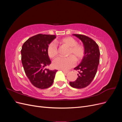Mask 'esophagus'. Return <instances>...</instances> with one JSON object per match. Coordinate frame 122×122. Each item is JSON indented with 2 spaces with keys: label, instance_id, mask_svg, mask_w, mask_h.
Masks as SVG:
<instances>
[{
  "label": "esophagus",
  "instance_id": "1",
  "mask_svg": "<svg viewBox=\"0 0 122 122\" xmlns=\"http://www.w3.org/2000/svg\"><path fill=\"white\" fill-rule=\"evenodd\" d=\"M62 71L64 73H65V74H67L69 72V71H65V70H62Z\"/></svg>",
  "mask_w": 122,
  "mask_h": 122
}]
</instances>
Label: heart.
Segmentation results:
<instances>
[{"mask_svg":"<svg viewBox=\"0 0 122 122\" xmlns=\"http://www.w3.org/2000/svg\"><path fill=\"white\" fill-rule=\"evenodd\" d=\"M56 43L64 44L69 47L67 57H58L53 61V67L57 69L66 70L73 67L75 65L76 60L80 61L84 56V49L83 47L77 44V41L71 36H67L57 41ZM55 42H51L47 48V53L48 56L53 58L56 57L58 53L57 47Z\"/></svg>","mask_w":122,"mask_h":122,"instance_id":"1","label":"heart"}]
</instances>
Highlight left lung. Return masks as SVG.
Segmentation results:
<instances>
[{
  "label": "left lung",
  "instance_id": "left-lung-1",
  "mask_svg": "<svg viewBox=\"0 0 122 122\" xmlns=\"http://www.w3.org/2000/svg\"><path fill=\"white\" fill-rule=\"evenodd\" d=\"M83 44L84 54L80 64L74 68L78 70V77L74 81L70 82L74 88H82L87 86L96 74L99 64L100 51L98 44L88 36L79 34H73Z\"/></svg>",
  "mask_w": 122,
  "mask_h": 122
}]
</instances>
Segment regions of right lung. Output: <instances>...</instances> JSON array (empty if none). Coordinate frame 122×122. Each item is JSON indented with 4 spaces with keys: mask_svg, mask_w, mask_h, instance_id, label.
<instances>
[{
    "mask_svg": "<svg viewBox=\"0 0 122 122\" xmlns=\"http://www.w3.org/2000/svg\"><path fill=\"white\" fill-rule=\"evenodd\" d=\"M55 38V35L38 34L29 38L22 47L21 61L25 73L33 86L41 89L52 86L57 71L45 69L51 64L48 46Z\"/></svg>",
    "mask_w": 122,
    "mask_h": 122,
    "instance_id": "obj_1",
    "label": "right lung"
}]
</instances>
